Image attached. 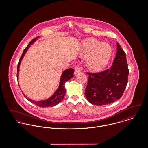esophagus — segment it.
<instances>
[{
  "label": "esophagus",
  "instance_id": "obj_1",
  "mask_svg": "<svg viewBox=\"0 0 148 148\" xmlns=\"http://www.w3.org/2000/svg\"><path fill=\"white\" fill-rule=\"evenodd\" d=\"M81 72H82V69L80 67H77L75 69L74 74L76 75V74H77V73H81Z\"/></svg>",
  "mask_w": 148,
  "mask_h": 148
}]
</instances>
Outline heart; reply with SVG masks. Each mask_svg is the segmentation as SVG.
<instances>
[{
	"label": "heart",
	"instance_id": "heart-1",
	"mask_svg": "<svg viewBox=\"0 0 148 148\" xmlns=\"http://www.w3.org/2000/svg\"><path fill=\"white\" fill-rule=\"evenodd\" d=\"M112 54L113 49L109 44L103 43L95 39H88L82 44L80 55L88 57L86 64L92 71L103 70L109 63Z\"/></svg>",
	"mask_w": 148,
	"mask_h": 148
}]
</instances>
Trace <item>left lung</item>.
I'll return each mask as SVG.
<instances>
[{"label":"left lung","mask_w":148,"mask_h":148,"mask_svg":"<svg viewBox=\"0 0 148 148\" xmlns=\"http://www.w3.org/2000/svg\"><path fill=\"white\" fill-rule=\"evenodd\" d=\"M113 65L100 73H88L85 95L88 101L97 106L106 105L120 98L127 87L129 75L126 54L117 42Z\"/></svg>","instance_id":"obj_1"}]
</instances>
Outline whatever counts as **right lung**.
I'll list each match as a JSON object with an SVG mask.
<instances>
[{
    "label": "right lung",
    "mask_w": 148,
    "mask_h": 148,
    "mask_svg": "<svg viewBox=\"0 0 148 148\" xmlns=\"http://www.w3.org/2000/svg\"><path fill=\"white\" fill-rule=\"evenodd\" d=\"M39 37L38 36L36 38L33 39L29 43L28 46L23 50V54L19 59V63L18 64V68H17V79H18V80L19 68H20V65H21V60L25 56L28 49L29 48L30 45L33 44V42H34L36 41V40ZM74 72V69L73 68H69V69H68L64 71L63 73H62V75L61 76V77H60L59 88L56 90V92H54V94L50 98L47 99V100H44L42 101H35V100H33L28 98L26 95H24V93H23V95H24L25 98L27 99L29 101H30L31 103L34 104L36 106H39L40 107H50V106H56L63 100L65 94L66 92V90H65V86H64L65 83L66 81H68V80H69L71 77H73Z\"/></svg>",
    "instance_id": "1"
}]
</instances>
